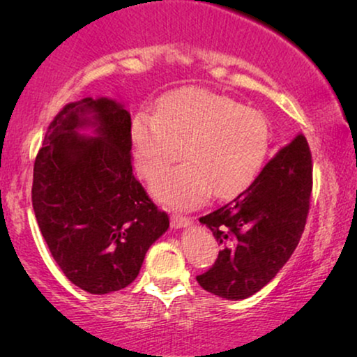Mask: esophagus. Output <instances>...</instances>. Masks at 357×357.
Here are the masks:
<instances>
[{"label": "esophagus", "mask_w": 357, "mask_h": 357, "mask_svg": "<svg viewBox=\"0 0 357 357\" xmlns=\"http://www.w3.org/2000/svg\"><path fill=\"white\" fill-rule=\"evenodd\" d=\"M192 221H190L188 218L182 216V214H172V218H170V226L174 229H183V227H188Z\"/></svg>", "instance_id": "obj_1"}]
</instances>
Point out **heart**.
Returning a JSON list of instances; mask_svg holds the SVG:
<instances>
[{
  "instance_id": "heart-1",
  "label": "heart",
  "mask_w": 357,
  "mask_h": 357,
  "mask_svg": "<svg viewBox=\"0 0 357 357\" xmlns=\"http://www.w3.org/2000/svg\"><path fill=\"white\" fill-rule=\"evenodd\" d=\"M136 169L154 177L180 155L183 164L153 182L154 197L170 206H192L213 190L227 197L260 170L270 143L265 115L231 97L206 89H183L164 97L155 114L131 121Z\"/></svg>"
}]
</instances>
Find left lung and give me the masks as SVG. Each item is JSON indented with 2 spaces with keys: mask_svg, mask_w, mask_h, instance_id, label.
Wrapping results in <instances>:
<instances>
[{
  "mask_svg": "<svg viewBox=\"0 0 357 357\" xmlns=\"http://www.w3.org/2000/svg\"><path fill=\"white\" fill-rule=\"evenodd\" d=\"M312 193V154L304 135L278 151L250 187L199 218L222 245L197 276L204 291L247 299L286 265L304 232Z\"/></svg>",
  "mask_w": 357,
  "mask_h": 357,
  "instance_id": "1",
  "label": "left lung"
}]
</instances>
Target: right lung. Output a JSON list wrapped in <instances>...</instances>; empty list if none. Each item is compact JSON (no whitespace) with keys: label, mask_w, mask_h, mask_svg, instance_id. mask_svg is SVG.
I'll list each match as a JSON object with an SVG mask.
<instances>
[{"label":"right lung","mask_w":357,"mask_h":357,"mask_svg":"<svg viewBox=\"0 0 357 357\" xmlns=\"http://www.w3.org/2000/svg\"><path fill=\"white\" fill-rule=\"evenodd\" d=\"M32 206L58 266L91 294L131 284L169 229L133 175L130 112L107 97L70 102L53 119L33 164Z\"/></svg>","instance_id":"1"}]
</instances>
